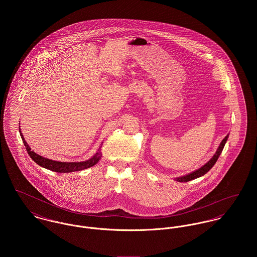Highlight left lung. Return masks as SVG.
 Here are the masks:
<instances>
[{
	"label": "left lung",
	"mask_w": 257,
	"mask_h": 257,
	"mask_svg": "<svg viewBox=\"0 0 257 257\" xmlns=\"http://www.w3.org/2000/svg\"><path fill=\"white\" fill-rule=\"evenodd\" d=\"M227 139H228V135L221 141L220 147H218V149H217L216 153L214 154V156L204 166H202L201 168H199L198 170H196V171H194V172H192L190 174H187L185 176H181V177L176 178V181H178V182H188V181H191L193 179H196V178H199V177L205 175L215 165V163L217 162V160H218V158H219V156H220V153H221V151H222V149L224 147V145H225Z\"/></svg>",
	"instance_id": "1"
}]
</instances>
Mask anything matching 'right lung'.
<instances>
[{"label": "right lung", "mask_w": 257, "mask_h": 257, "mask_svg": "<svg viewBox=\"0 0 257 257\" xmlns=\"http://www.w3.org/2000/svg\"><path fill=\"white\" fill-rule=\"evenodd\" d=\"M20 133H21V130H20ZM21 137H22V140L24 141V145L27 148V151H28L29 155L31 156V158L39 166H41L43 168H46L48 170L54 171V172L69 173V172L84 170V169H87L89 167L94 166L101 159V152L99 151V152H96V154L93 157H91L90 159H88L86 161H82V162H60V161L51 160V159H48V158H45V157H42V156L38 155L34 150H32V148L25 141L24 136L22 135V133H21Z\"/></svg>", "instance_id": "right-lung-1"}]
</instances>
